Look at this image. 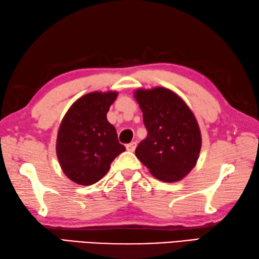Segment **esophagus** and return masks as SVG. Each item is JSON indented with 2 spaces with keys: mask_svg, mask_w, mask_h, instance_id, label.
Instances as JSON below:
<instances>
[{
  "mask_svg": "<svg viewBox=\"0 0 259 259\" xmlns=\"http://www.w3.org/2000/svg\"><path fill=\"white\" fill-rule=\"evenodd\" d=\"M136 149V143L135 142H132V143L126 145V150H127L128 152H134Z\"/></svg>",
  "mask_w": 259,
  "mask_h": 259,
  "instance_id": "esophagus-1",
  "label": "esophagus"
}]
</instances>
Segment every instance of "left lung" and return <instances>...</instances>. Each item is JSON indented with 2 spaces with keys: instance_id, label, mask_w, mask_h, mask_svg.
Masks as SVG:
<instances>
[{
  "instance_id": "left-lung-1",
  "label": "left lung",
  "mask_w": 259,
  "mask_h": 259,
  "mask_svg": "<svg viewBox=\"0 0 259 259\" xmlns=\"http://www.w3.org/2000/svg\"><path fill=\"white\" fill-rule=\"evenodd\" d=\"M134 98L147 130L136 147V157L163 182L182 180L196 166L201 150L196 116L177 93L165 87L139 88Z\"/></svg>"
}]
</instances>
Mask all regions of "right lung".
I'll return each mask as SVG.
<instances>
[{
    "instance_id": "1",
    "label": "right lung",
    "mask_w": 259,
    "mask_h": 259,
    "mask_svg": "<svg viewBox=\"0 0 259 259\" xmlns=\"http://www.w3.org/2000/svg\"><path fill=\"white\" fill-rule=\"evenodd\" d=\"M118 92H92L73 103L63 116L57 134L56 152L62 172L72 182L91 186L125 151L114 126L107 120Z\"/></svg>"
}]
</instances>
